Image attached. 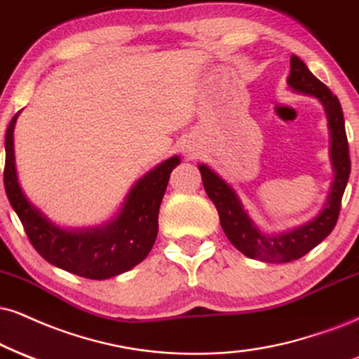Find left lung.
Segmentation results:
<instances>
[{
	"label": "left lung",
	"instance_id": "1",
	"mask_svg": "<svg viewBox=\"0 0 359 359\" xmlns=\"http://www.w3.org/2000/svg\"><path fill=\"white\" fill-rule=\"evenodd\" d=\"M287 85L294 91L320 100L325 106L326 116H328L334 180L326 205L315 219L303 226L291 229V231L276 234V236L263 234L243 210L241 201L238 200L234 189L226 181L221 180L215 171H211L205 165H200L203 187L218 210L221 228L228 240L248 258L266 261V263H287V261L299 259L333 231L339 210H341L344 188H346L349 172H351V159H349L344 116L339 100L325 83H321L309 72L308 66L296 55L291 56V72L287 76Z\"/></svg>",
	"mask_w": 359,
	"mask_h": 359
}]
</instances>
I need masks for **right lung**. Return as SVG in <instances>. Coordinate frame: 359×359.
Listing matches in <instances>:
<instances>
[{
  "mask_svg": "<svg viewBox=\"0 0 359 359\" xmlns=\"http://www.w3.org/2000/svg\"><path fill=\"white\" fill-rule=\"evenodd\" d=\"M16 118L18 114L13 116L4 136V189L34 250L48 263L88 280H106L141 263L156 240L159 205L180 158L166 159L144 175L128 194L119 215L108 224L68 231L53 224L21 191L13 144Z\"/></svg>",
  "mask_w": 359,
  "mask_h": 359,
  "instance_id": "add662e5",
  "label": "right lung"
}]
</instances>
